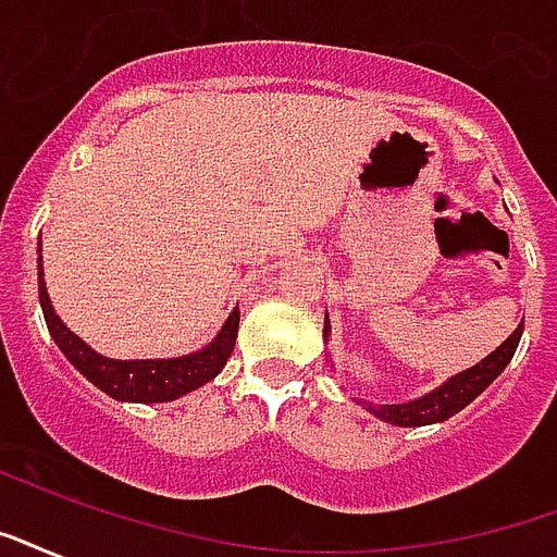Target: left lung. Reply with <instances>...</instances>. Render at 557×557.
Returning a JSON list of instances; mask_svg holds the SVG:
<instances>
[{
    "label": "left lung",
    "instance_id": "8db88e82",
    "mask_svg": "<svg viewBox=\"0 0 557 557\" xmlns=\"http://www.w3.org/2000/svg\"><path fill=\"white\" fill-rule=\"evenodd\" d=\"M324 333H330V321H324ZM520 335H523V324L517 326L515 333L505 338L503 345L496 347L494 354L482 359L473 368H467L465 373H456L453 380H447L441 388H435L426 397L411 403H400V406H368L376 418L394 426H426V423H438V420L453 418L456 411H461L467 403H473L479 394L485 392L487 385L505 371V364L511 362L517 345H520Z\"/></svg>",
    "mask_w": 557,
    "mask_h": 557
}]
</instances>
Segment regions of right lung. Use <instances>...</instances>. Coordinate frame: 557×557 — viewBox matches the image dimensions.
Wrapping results in <instances>:
<instances>
[{
	"label": "right lung",
	"instance_id": "1",
	"mask_svg": "<svg viewBox=\"0 0 557 557\" xmlns=\"http://www.w3.org/2000/svg\"><path fill=\"white\" fill-rule=\"evenodd\" d=\"M37 286H40L42 318H46V326L52 333L54 345L61 347L63 356L92 385H99L101 392L116 397V400L165 403L201 388L203 382H210L227 364L233 345H236V333H239V309H233L227 324L222 326V333L215 335V342H210L198 354L181 356V359H157V362H151V359H139V362L108 359V356H99L96 350H90L78 335L63 326L61 318L54 315L52 300L46 295V283H42V260L40 271H37Z\"/></svg>",
	"mask_w": 557,
	"mask_h": 557
}]
</instances>
